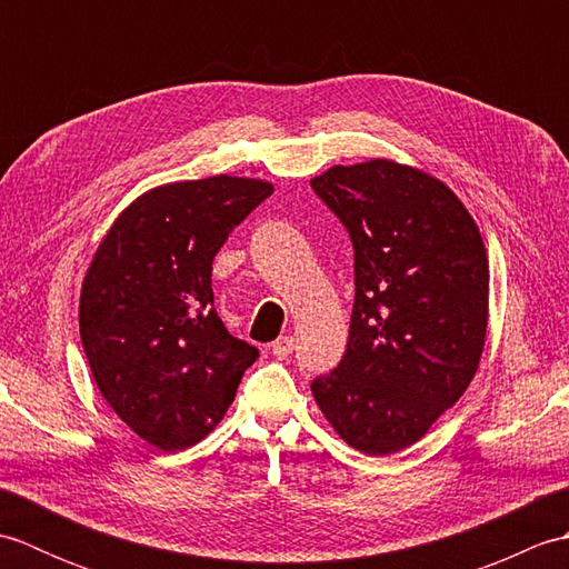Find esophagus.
<instances>
[{"label": "esophagus", "mask_w": 569, "mask_h": 569, "mask_svg": "<svg viewBox=\"0 0 569 569\" xmlns=\"http://www.w3.org/2000/svg\"><path fill=\"white\" fill-rule=\"evenodd\" d=\"M293 347H296L293 337H278V340L271 345V352L276 359H286V357H291Z\"/></svg>", "instance_id": "34e87169"}]
</instances>
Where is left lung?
I'll list each match as a JSON object with an SVG mask.
<instances>
[{"mask_svg":"<svg viewBox=\"0 0 569 569\" xmlns=\"http://www.w3.org/2000/svg\"><path fill=\"white\" fill-rule=\"evenodd\" d=\"M355 244L347 352L312 381L340 438L383 457L406 450L475 379L489 322L479 227L440 178L391 159L310 180Z\"/></svg>","mask_w":569,"mask_h":569,"instance_id":"obj_1","label":"left lung"}]
</instances>
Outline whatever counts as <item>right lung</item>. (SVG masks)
Masks as SVG:
<instances>
[{"instance_id": "1", "label": "right lung", "mask_w": 569, "mask_h": 569, "mask_svg": "<svg viewBox=\"0 0 569 569\" xmlns=\"http://www.w3.org/2000/svg\"><path fill=\"white\" fill-rule=\"evenodd\" d=\"M273 192L212 176L156 186L107 229L82 278L80 340L102 398L141 440L186 450L232 406L257 347L212 308V259Z\"/></svg>"}]
</instances>
